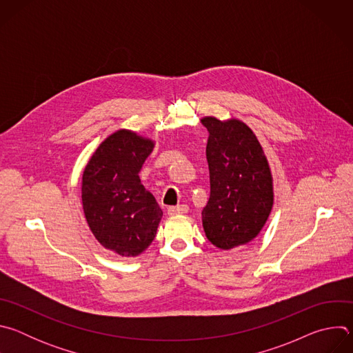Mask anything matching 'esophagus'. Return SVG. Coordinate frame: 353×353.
<instances>
[{
	"label": "esophagus",
	"instance_id": "obj_1",
	"mask_svg": "<svg viewBox=\"0 0 353 353\" xmlns=\"http://www.w3.org/2000/svg\"><path fill=\"white\" fill-rule=\"evenodd\" d=\"M188 207L187 205H176V207H169L168 208V214L169 215H179V214H187Z\"/></svg>",
	"mask_w": 353,
	"mask_h": 353
}]
</instances>
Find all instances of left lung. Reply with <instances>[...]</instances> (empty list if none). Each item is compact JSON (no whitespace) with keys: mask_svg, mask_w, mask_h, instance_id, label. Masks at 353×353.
Listing matches in <instances>:
<instances>
[{"mask_svg":"<svg viewBox=\"0 0 353 353\" xmlns=\"http://www.w3.org/2000/svg\"><path fill=\"white\" fill-rule=\"evenodd\" d=\"M208 132L207 161L211 194L203 210L208 240L230 250L257 237L274 204L272 176L264 150L244 123L201 120Z\"/></svg>","mask_w":353,"mask_h":353,"instance_id":"left-lung-1","label":"left lung"}]
</instances>
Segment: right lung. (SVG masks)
Segmentation results:
<instances>
[{"label": "right lung", "mask_w": 353, "mask_h": 353, "mask_svg": "<svg viewBox=\"0 0 353 353\" xmlns=\"http://www.w3.org/2000/svg\"><path fill=\"white\" fill-rule=\"evenodd\" d=\"M152 149L154 141L119 130L99 145L83 170L86 222L100 244L123 257H135L148 248L163 215L139 179Z\"/></svg>", "instance_id": "obj_1"}]
</instances>
